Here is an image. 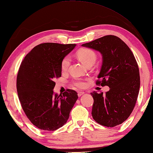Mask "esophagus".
<instances>
[{"mask_svg": "<svg viewBox=\"0 0 153 153\" xmlns=\"http://www.w3.org/2000/svg\"><path fill=\"white\" fill-rule=\"evenodd\" d=\"M84 94V91H78V92H77V96L80 97L81 96H82Z\"/></svg>", "mask_w": 153, "mask_h": 153, "instance_id": "34e87169", "label": "esophagus"}]
</instances>
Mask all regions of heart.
<instances>
[{
	"label": "heart",
	"mask_w": 153,
	"mask_h": 153,
	"mask_svg": "<svg viewBox=\"0 0 153 153\" xmlns=\"http://www.w3.org/2000/svg\"><path fill=\"white\" fill-rule=\"evenodd\" d=\"M77 56L81 62L85 65L91 63H95L96 60V53L90 49H82L77 52ZM71 59L69 55L63 57L61 63V68L63 71H66L70 65ZM72 84L77 88H84L85 87L86 84L84 79L77 78L72 82Z\"/></svg>",
	"instance_id": "obj_1"
}]
</instances>
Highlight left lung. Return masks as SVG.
Here are the masks:
<instances>
[{"instance_id": "1", "label": "left lung", "mask_w": 153, "mask_h": 153, "mask_svg": "<svg viewBox=\"0 0 153 153\" xmlns=\"http://www.w3.org/2000/svg\"><path fill=\"white\" fill-rule=\"evenodd\" d=\"M100 52L102 65L97 85L110 90L91 93L94 98L91 115L96 123L107 127L122 124L135 106L140 88L139 69L134 54L126 43L114 35H105L83 44Z\"/></svg>"}]
</instances>
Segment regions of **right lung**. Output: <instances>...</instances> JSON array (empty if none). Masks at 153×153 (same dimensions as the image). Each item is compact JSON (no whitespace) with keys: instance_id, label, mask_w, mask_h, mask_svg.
I'll return each mask as SVG.
<instances>
[{"instance_id":"add662e5","label":"right lung","mask_w":153,"mask_h":153,"mask_svg":"<svg viewBox=\"0 0 153 153\" xmlns=\"http://www.w3.org/2000/svg\"><path fill=\"white\" fill-rule=\"evenodd\" d=\"M76 44L44 43L35 46L21 62L16 90L22 108L38 128L54 131L64 125L78 98L73 90L53 94L54 80L62 76L61 63Z\"/></svg>"}]
</instances>
